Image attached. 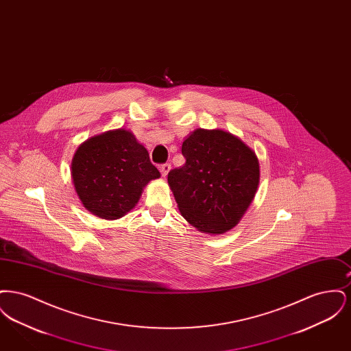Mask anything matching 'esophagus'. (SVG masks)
<instances>
[{"label": "esophagus", "instance_id": "obj_1", "mask_svg": "<svg viewBox=\"0 0 351 351\" xmlns=\"http://www.w3.org/2000/svg\"><path fill=\"white\" fill-rule=\"evenodd\" d=\"M159 169H160L162 176H163V178H166L168 172H169V169H171V165H169V163H165V165H162V166L159 167Z\"/></svg>", "mask_w": 351, "mask_h": 351}]
</instances>
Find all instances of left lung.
Instances as JSON below:
<instances>
[{
    "label": "left lung",
    "mask_w": 351,
    "mask_h": 351,
    "mask_svg": "<svg viewBox=\"0 0 351 351\" xmlns=\"http://www.w3.org/2000/svg\"><path fill=\"white\" fill-rule=\"evenodd\" d=\"M182 154L183 167L168 172L182 216L202 233L233 229L259 184L255 152L233 134L197 129L184 141Z\"/></svg>",
    "instance_id": "1"
}]
</instances>
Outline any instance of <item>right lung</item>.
Returning <instances> with one entry per match:
<instances>
[{
  "label": "right lung",
  "mask_w": 351,
  "mask_h": 351,
  "mask_svg": "<svg viewBox=\"0 0 351 351\" xmlns=\"http://www.w3.org/2000/svg\"><path fill=\"white\" fill-rule=\"evenodd\" d=\"M71 175L84 208L104 219L130 212L143 186L160 176L147 150L125 129L86 139L73 155Z\"/></svg>",
  "instance_id": "right-lung-1"
}]
</instances>
